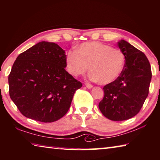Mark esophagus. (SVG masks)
<instances>
[{"label":"esophagus","instance_id":"34e87169","mask_svg":"<svg viewBox=\"0 0 160 160\" xmlns=\"http://www.w3.org/2000/svg\"><path fill=\"white\" fill-rule=\"evenodd\" d=\"M85 86H86V88H88V89H91V88H92V87H93L92 85H91V84H89V83H86Z\"/></svg>","mask_w":160,"mask_h":160}]
</instances>
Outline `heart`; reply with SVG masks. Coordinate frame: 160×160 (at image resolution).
I'll return each instance as SVG.
<instances>
[{
	"label": "heart",
	"instance_id": "heart-1",
	"mask_svg": "<svg viewBox=\"0 0 160 160\" xmlns=\"http://www.w3.org/2000/svg\"><path fill=\"white\" fill-rule=\"evenodd\" d=\"M66 62L72 76L84 75L89 66L90 79L107 85L120 76L125 64V57L119 49L99 42H88L78 46L75 52H69Z\"/></svg>",
	"mask_w": 160,
	"mask_h": 160
}]
</instances>
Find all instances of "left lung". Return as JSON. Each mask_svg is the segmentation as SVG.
Segmentation results:
<instances>
[{"instance_id":"obj_1","label":"left lung","mask_w":160,"mask_h":160,"mask_svg":"<svg viewBox=\"0 0 160 160\" xmlns=\"http://www.w3.org/2000/svg\"><path fill=\"white\" fill-rule=\"evenodd\" d=\"M118 46L125 57L120 76L103 87L104 97L98 108L106 118L113 121L129 120L137 115L149 93L152 78L146 55L124 40Z\"/></svg>"}]
</instances>
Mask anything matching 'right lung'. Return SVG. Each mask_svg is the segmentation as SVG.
Listing matches in <instances>:
<instances>
[{
  "instance_id": "1",
  "label": "right lung",
  "mask_w": 160,
  "mask_h": 160,
  "mask_svg": "<svg viewBox=\"0 0 160 160\" xmlns=\"http://www.w3.org/2000/svg\"><path fill=\"white\" fill-rule=\"evenodd\" d=\"M66 59L62 48L45 41L17 57L8 83L11 99L23 115L47 123L66 114L82 85L65 70Z\"/></svg>"
}]
</instances>
